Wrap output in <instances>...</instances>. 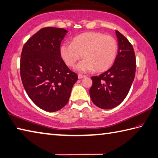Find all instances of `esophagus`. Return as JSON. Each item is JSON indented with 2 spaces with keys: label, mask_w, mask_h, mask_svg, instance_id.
<instances>
[{
  "label": "esophagus",
  "mask_w": 158,
  "mask_h": 158,
  "mask_svg": "<svg viewBox=\"0 0 158 158\" xmlns=\"http://www.w3.org/2000/svg\"><path fill=\"white\" fill-rule=\"evenodd\" d=\"M78 78L79 79H82V78H85V77H86V76H85V75H82V74H78Z\"/></svg>",
  "instance_id": "esophagus-1"
}]
</instances>
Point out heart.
<instances>
[{
  "label": "heart",
  "mask_w": 158,
  "mask_h": 158,
  "mask_svg": "<svg viewBox=\"0 0 158 158\" xmlns=\"http://www.w3.org/2000/svg\"><path fill=\"white\" fill-rule=\"evenodd\" d=\"M60 52L68 66H74L83 54L85 59L77 65L76 69L82 72L94 69L100 72L108 69L114 62L118 43L112 35L87 32L74 37L72 43H62Z\"/></svg>",
  "instance_id": "b5f03b06"
}]
</instances>
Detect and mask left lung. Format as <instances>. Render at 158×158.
<instances>
[{
	"label": "left lung",
	"instance_id": "1",
	"mask_svg": "<svg viewBox=\"0 0 158 158\" xmlns=\"http://www.w3.org/2000/svg\"><path fill=\"white\" fill-rule=\"evenodd\" d=\"M118 51L113 66L98 76H92L89 90L95 105L103 109L114 108L125 99L134 80L136 60L134 49L127 38L116 30Z\"/></svg>",
	"mask_w": 158,
	"mask_h": 158
}]
</instances>
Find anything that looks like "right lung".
<instances>
[{
    "mask_svg": "<svg viewBox=\"0 0 158 158\" xmlns=\"http://www.w3.org/2000/svg\"><path fill=\"white\" fill-rule=\"evenodd\" d=\"M67 33L62 28L41 29L25 43L20 55L23 87L35 105L46 111L67 105L78 78L61 58V41Z\"/></svg>",
    "mask_w": 158,
    "mask_h": 158,
    "instance_id": "obj_1",
    "label": "right lung"
}]
</instances>
